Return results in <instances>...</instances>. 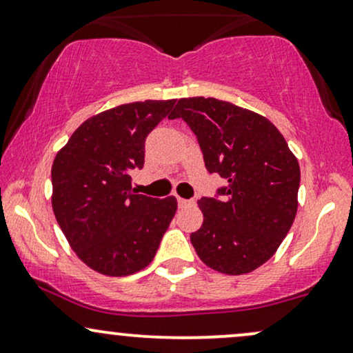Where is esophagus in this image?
I'll return each mask as SVG.
<instances>
[{"label":"esophagus","mask_w":353,"mask_h":353,"mask_svg":"<svg viewBox=\"0 0 353 353\" xmlns=\"http://www.w3.org/2000/svg\"><path fill=\"white\" fill-rule=\"evenodd\" d=\"M177 203H179V207H188V205H194L195 201H194V199H181V197H177Z\"/></svg>","instance_id":"esophagus-1"}]
</instances>
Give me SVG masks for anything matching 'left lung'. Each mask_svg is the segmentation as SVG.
Instances as JSON below:
<instances>
[{
    "label": "left lung",
    "mask_w": 353,
    "mask_h": 353,
    "mask_svg": "<svg viewBox=\"0 0 353 353\" xmlns=\"http://www.w3.org/2000/svg\"><path fill=\"white\" fill-rule=\"evenodd\" d=\"M182 118L197 136L210 174L227 185L202 197L203 223L190 233L207 266L245 274L273 256L298 212L301 171L278 128L261 114L217 99H181L169 120Z\"/></svg>",
    "instance_id": "8db88e82"
}]
</instances>
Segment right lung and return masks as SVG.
<instances>
[{
	"label": "right lung",
	"instance_id": "1",
	"mask_svg": "<svg viewBox=\"0 0 353 353\" xmlns=\"http://www.w3.org/2000/svg\"><path fill=\"white\" fill-rule=\"evenodd\" d=\"M176 100L120 105L83 121L52 164V209L72 250L107 276L146 268L177 210L176 197L131 189L130 171L144 164L146 136Z\"/></svg>",
	"mask_w": 353,
	"mask_h": 353
}]
</instances>
